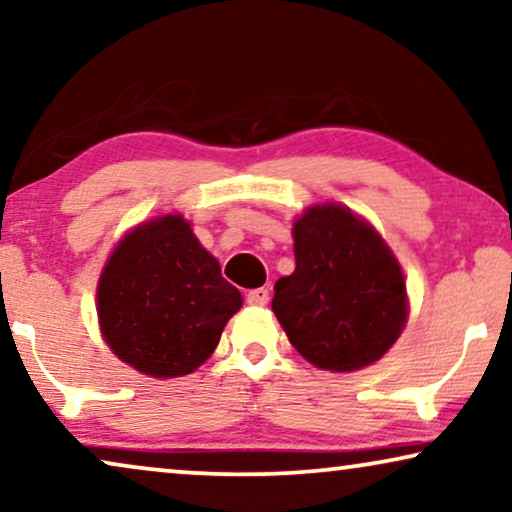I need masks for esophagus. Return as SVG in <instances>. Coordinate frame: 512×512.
<instances>
[{
  "label": "esophagus",
  "mask_w": 512,
  "mask_h": 512,
  "mask_svg": "<svg viewBox=\"0 0 512 512\" xmlns=\"http://www.w3.org/2000/svg\"><path fill=\"white\" fill-rule=\"evenodd\" d=\"M268 300H270V291L268 289H254V291L247 293V303L249 305L263 307V305H268Z\"/></svg>",
  "instance_id": "esophagus-1"
}]
</instances>
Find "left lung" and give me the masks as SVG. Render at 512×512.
I'll list each match as a JSON object with an SVG mask.
<instances>
[{"mask_svg": "<svg viewBox=\"0 0 512 512\" xmlns=\"http://www.w3.org/2000/svg\"><path fill=\"white\" fill-rule=\"evenodd\" d=\"M293 275L272 312L312 366L352 373L382 359L408 321L403 270L380 233L345 205L307 207L293 223Z\"/></svg>", "mask_w": 512, "mask_h": 512, "instance_id": "8db88e82", "label": "left lung"}]
</instances>
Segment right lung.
<instances>
[{
	"label": "right lung",
	"mask_w": 512,
	"mask_h": 512,
	"mask_svg": "<svg viewBox=\"0 0 512 512\" xmlns=\"http://www.w3.org/2000/svg\"><path fill=\"white\" fill-rule=\"evenodd\" d=\"M242 296L181 214L139 223L97 282V317L111 352L149 377H181L219 345Z\"/></svg>",
	"instance_id": "1"
}]
</instances>
